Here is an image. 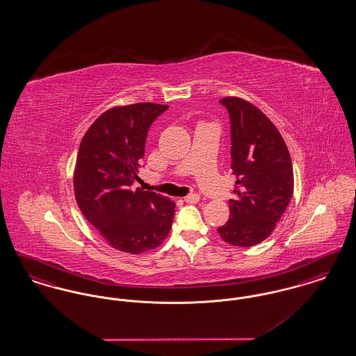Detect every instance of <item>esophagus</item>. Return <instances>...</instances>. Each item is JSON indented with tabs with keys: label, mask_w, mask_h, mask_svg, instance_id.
<instances>
[{
	"label": "esophagus",
	"mask_w": 356,
	"mask_h": 356,
	"mask_svg": "<svg viewBox=\"0 0 356 356\" xmlns=\"http://www.w3.org/2000/svg\"><path fill=\"white\" fill-rule=\"evenodd\" d=\"M184 202L188 204H196L200 202V196L197 193H192L184 197Z\"/></svg>",
	"instance_id": "34e87169"
}]
</instances>
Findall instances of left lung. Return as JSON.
Here are the masks:
<instances>
[{
    "label": "left lung",
    "instance_id": "left-lung-1",
    "mask_svg": "<svg viewBox=\"0 0 356 356\" xmlns=\"http://www.w3.org/2000/svg\"><path fill=\"white\" fill-rule=\"evenodd\" d=\"M231 119L232 175L236 177L229 219L218 228L236 247H252L271 235L293 195V170L275 124L244 99H221Z\"/></svg>",
    "mask_w": 356,
    "mask_h": 356
}]
</instances>
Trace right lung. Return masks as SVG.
Masks as SVG:
<instances>
[{
  "instance_id": "right-lung-1",
  "label": "right lung",
  "mask_w": 356,
  "mask_h": 356,
  "mask_svg": "<svg viewBox=\"0 0 356 356\" xmlns=\"http://www.w3.org/2000/svg\"><path fill=\"white\" fill-rule=\"evenodd\" d=\"M168 105L137 102L105 111L85 132L73 172L74 197L104 240L125 254L157 248L170 234L175 203L132 189L148 129Z\"/></svg>"
}]
</instances>
